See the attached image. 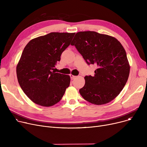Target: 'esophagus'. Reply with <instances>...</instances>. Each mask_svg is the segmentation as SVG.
Returning <instances> with one entry per match:
<instances>
[{"label": "esophagus", "mask_w": 147, "mask_h": 147, "mask_svg": "<svg viewBox=\"0 0 147 147\" xmlns=\"http://www.w3.org/2000/svg\"><path fill=\"white\" fill-rule=\"evenodd\" d=\"M70 78H71V79L72 80H74V79H75L77 78V76H73V75H72V74H70Z\"/></svg>", "instance_id": "34e87169"}]
</instances>
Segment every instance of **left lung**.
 <instances>
[{"instance_id":"8db88e82","label":"left lung","mask_w":147,"mask_h":147,"mask_svg":"<svg viewBox=\"0 0 147 147\" xmlns=\"http://www.w3.org/2000/svg\"><path fill=\"white\" fill-rule=\"evenodd\" d=\"M88 64H96L94 76L84 77L79 90L82 96L95 105L109 103L116 98L127 81L130 65L126 51L114 37L95 32L77 33L71 43Z\"/></svg>"}]
</instances>
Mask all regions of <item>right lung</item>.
<instances>
[{"instance_id": "add662e5", "label": "right lung", "mask_w": 147, "mask_h": 147, "mask_svg": "<svg viewBox=\"0 0 147 147\" xmlns=\"http://www.w3.org/2000/svg\"><path fill=\"white\" fill-rule=\"evenodd\" d=\"M75 33L52 32L31 40L17 66L20 85L32 101L41 106L58 103L70 83L68 75L52 71Z\"/></svg>"}]
</instances>
